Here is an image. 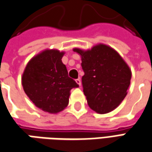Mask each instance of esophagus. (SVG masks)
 Returning <instances> with one entry per match:
<instances>
[{
	"label": "esophagus",
	"mask_w": 152,
	"mask_h": 152,
	"mask_svg": "<svg viewBox=\"0 0 152 152\" xmlns=\"http://www.w3.org/2000/svg\"><path fill=\"white\" fill-rule=\"evenodd\" d=\"M75 81H76V83H77L78 85H79V87L81 86V80H80V78H78V79H76Z\"/></svg>",
	"instance_id": "1"
}]
</instances>
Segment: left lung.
<instances>
[{"instance_id": "obj_1", "label": "left lung", "mask_w": 152, "mask_h": 152, "mask_svg": "<svg viewBox=\"0 0 152 152\" xmlns=\"http://www.w3.org/2000/svg\"><path fill=\"white\" fill-rule=\"evenodd\" d=\"M74 51L82 57V84L89 107L99 114L112 111L127 95L132 76L129 67L115 50L103 44Z\"/></svg>"}]
</instances>
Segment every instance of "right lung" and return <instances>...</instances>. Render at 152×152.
Listing matches in <instances>:
<instances>
[{"label": "right lung", "instance_id": "right-lung-1", "mask_svg": "<svg viewBox=\"0 0 152 152\" xmlns=\"http://www.w3.org/2000/svg\"><path fill=\"white\" fill-rule=\"evenodd\" d=\"M64 52L46 50L28 63L22 77L27 96L37 107L49 113H58L69 104V91L78 84L69 77L62 63Z\"/></svg>", "mask_w": 152, "mask_h": 152}]
</instances>
